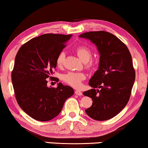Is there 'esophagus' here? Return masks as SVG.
I'll use <instances>...</instances> for the list:
<instances>
[{
  "label": "esophagus",
  "mask_w": 148,
  "mask_h": 148,
  "mask_svg": "<svg viewBox=\"0 0 148 148\" xmlns=\"http://www.w3.org/2000/svg\"><path fill=\"white\" fill-rule=\"evenodd\" d=\"M75 94H76L77 96H82V92L80 91V90H76V91H75Z\"/></svg>",
  "instance_id": "34e87169"
}]
</instances>
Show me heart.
<instances>
[{
    "mask_svg": "<svg viewBox=\"0 0 148 148\" xmlns=\"http://www.w3.org/2000/svg\"><path fill=\"white\" fill-rule=\"evenodd\" d=\"M75 51L82 60L85 62V66L88 69H92L96 65V62L92 60V50L86 45H79L75 48ZM66 54L64 51L60 52L57 55L56 58V64L57 66H63L65 62ZM86 78V74L83 72H70L64 74L62 80L64 82L74 88H79L81 86L82 82Z\"/></svg>",
    "mask_w": 148,
    "mask_h": 148,
    "instance_id": "obj_1",
    "label": "heart"
}]
</instances>
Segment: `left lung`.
I'll list each match as a JSON object with an SVG mask.
<instances>
[{
	"mask_svg": "<svg viewBox=\"0 0 148 148\" xmlns=\"http://www.w3.org/2000/svg\"><path fill=\"white\" fill-rule=\"evenodd\" d=\"M79 36L95 44L100 55L98 70L89 82L92 89L83 93L93 102L86 113L95 120H108L120 113L130 100L136 78L131 54L124 43L108 32H88Z\"/></svg>",
	"mask_w": 148,
	"mask_h": 148,
	"instance_id": "left-lung-1",
	"label": "left lung"
}]
</instances>
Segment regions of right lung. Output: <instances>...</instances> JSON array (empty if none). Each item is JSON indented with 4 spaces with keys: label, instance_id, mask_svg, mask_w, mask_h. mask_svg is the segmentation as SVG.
I'll use <instances>...</instances> for the list:
<instances>
[{
    "label": "right lung",
    "instance_id": "add662e5",
    "mask_svg": "<svg viewBox=\"0 0 148 148\" xmlns=\"http://www.w3.org/2000/svg\"><path fill=\"white\" fill-rule=\"evenodd\" d=\"M71 36L42 34L24 44L17 52L11 74L15 97L21 109L34 120H51L74 94L69 86L60 82L57 88H48L46 80L52 78L50 75L56 67L57 55ZM55 80L58 82V79Z\"/></svg>",
    "mask_w": 148,
    "mask_h": 148
}]
</instances>
